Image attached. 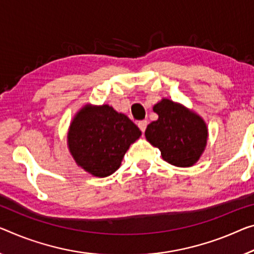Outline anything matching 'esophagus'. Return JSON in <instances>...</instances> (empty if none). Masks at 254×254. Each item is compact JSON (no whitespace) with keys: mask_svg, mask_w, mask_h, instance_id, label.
Returning a JSON list of instances; mask_svg holds the SVG:
<instances>
[{"mask_svg":"<svg viewBox=\"0 0 254 254\" xmlns=\"http://www.w3.org/2000/svg\"><path fill=\"white\" fill-rule=\"evenodd\" d=\"M137 126H138L139 129L144 132V131H145V129H146L147 122H146V120H140V122L137 123Z\"/></svg>","mask_w":254,"mask_h":254,"instance_id":"1","label":"esophagus"}]
</instances>
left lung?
I'll return each mask as SVG.
<instances>
[{"instance_id":"1","label":"left lung","mask_w":254,"mask_h":254,"mask_svg":"<svg viewBox=\"0 0 254 254\" xmlns=\"http://www.w3.org/2000/svg\"><path fill=\"white\" fill-rule=\"evenodd\" d=\"M159 118L145 130V137L161 151L162 159L176 167H190L203 153L208 139L204 120L184 105L162 99L153 107Z\"/></svg>"}]
</instances>
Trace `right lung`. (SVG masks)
I'll use <instances>...</instances> for the list:
<instances>
[{
	"label": "right lung",
	"instance_id": "add662e5",
	"mask_svg": "<svg viewBox=\"0 0 254 254\" xmlns=\"http://www.w3.org/2000/svg\"><path fill=\"white\" fill-rule=\"evenodd\" d=\"M142 135L127 116L108 104H86L70 124L68 147L76 163L93 176L107 177L122 165L130 144Z\"/></svg>",
	"mask_w": 254,
	"mask_h": 254
}]
</instances>
